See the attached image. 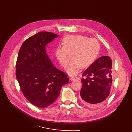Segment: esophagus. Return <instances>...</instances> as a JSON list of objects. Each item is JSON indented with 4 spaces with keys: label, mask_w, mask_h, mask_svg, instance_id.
<instances>
[{
    "label": "esophagus",
    "mask_w": 132,
    "mask_h": 132,
    "mask_svg": "<svg viewBox=\"0 0 132 132\" xmlns=\"http://www.w3.org/2000/svg\"><path fill=\"white\" fill-rule=\"evenodd\" d=\"M71 81H74V80H80V79L78 77H72L71 78Z\"/></svg>",
    "instance_id": "34e87169"
}]
</instances>
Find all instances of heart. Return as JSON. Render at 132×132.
<instances>
[{"mask_svg": "<svg viewBox=\"0 0 132 132\" xmlns=\"http://www.w3.org/2000/svg\"><path fill=\"white\" fill-rule=\"evenodd\" d=\"M63 46L55 50V56L62 67L67 66L69 61L73 58L66 68L69 75H77L81 68H86L95 61L99 53L100 45L95 38L78 35H67L62 39Z\"/></svg>", "mask_w": 132, "mask_h": 132, "instance_id": "b5f03b06", "label": "heart"}]
</instances>
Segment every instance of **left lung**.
Masks as SVG:
<instances>
[{
	"instance_id": "obj_1",
	"label": "left lung",
	"mask_w": 132,
	"mask_h": 132,
	"mask_svg": "<svg viewBox=\"0 0 132 132\" xmlns=\"http://www.w3.org/2000/svg\"><path fill=\"white\" fill-rule=\"evenodd\" d=\"M82 76L86 78L81 80V101L89 107L100 106L110 93L113 78L111 59L108 56L98 58L86 69Z\"/></svg>"
}]
</instances>
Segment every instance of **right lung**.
<instances>
[{"instance_id":"add662e5","label":"right lung","mask_w":132,"mask_h":132,"mask_svg":"<svg viewBox=\"0 0 132 132\" xmlns=\"http://www.w3.org/2000/svg\"><path fill=\"white\" fill-rule=\"evenodd\" d=\"M58 36L39 32L26 39L19 51L16 79L25 97L38 108L51 105L61 87L69 81L67 75L53 66L45 51L46 45Z\"/></svg>"}]
</instances>
